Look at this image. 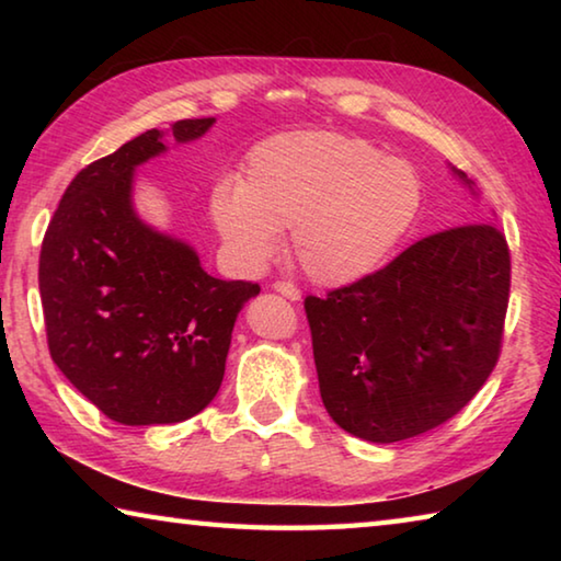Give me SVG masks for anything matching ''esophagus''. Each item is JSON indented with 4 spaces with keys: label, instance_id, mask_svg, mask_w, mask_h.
Returning a JSON list of instances; mask_svg holds the SVG:
<instances>
[{
    "label": "esophagus",
    "instance_id": "1",
    "mask_svg": "<svg viewBox=\"0 0 561 561\" xmlns=\"http://www.w3.org/2000/svg\"><path fill=\"white\" fill-rule=\"evenodd\" d=\"M274 291H279L282 297H287V299H291V301H297L301 294H299V289L294 287L291 282H274Z\"/></svg>",
    "mask_w": 561,
    "mask_h": 561
}]
</instances>
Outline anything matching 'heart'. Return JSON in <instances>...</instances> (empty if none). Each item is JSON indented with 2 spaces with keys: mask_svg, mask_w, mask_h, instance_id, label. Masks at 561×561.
I'll list each match as a JSON object with an SVG mask.
<instances>
[{
  "mask_svg": "<svg viewBox=\"0 0 561 561\" xmlns=\"http://www.w3.org/2000/svg\"><path fill=\"white\" fill-rule=\"evenodd\" d=\"M417 170L364 138L287 133L247 156L240 185L213 193L217 230L247 262H267L289 230V252L311 282L339 287L371 274L413 225Z\"/></svg>",
  "mask_w": 561,
  "mask_h": 561,
  "instance_id": "1",
  "label": "heart"
}]
</instances>
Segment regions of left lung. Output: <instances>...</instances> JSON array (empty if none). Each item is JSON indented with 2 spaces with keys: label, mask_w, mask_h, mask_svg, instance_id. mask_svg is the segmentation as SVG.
<instances>
[{
  "label": "left lung",
  "mask_w": 561,
  "mask_h": 561,
  "mask_svg": "<svg viewBox=\"0 0 561 561\" xmlns=\"http://www.w3.org/2000/svg\"><path fill=\"white\" fill-rule=\"evenodd\" d=\"M510 272L505 232L465 222L304 299L321 401L336 425L396 443L460 413L497 366Z\"/></svg>",
  "instance_id": "8db88e82"
}]
</instances>
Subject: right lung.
<instances>
[{
	"mask_svg": "<svg viewBox=\"0 0 561 561\" xmlns=\"http://www.w3.org/2000/svg\"><path fill=\"white\" fill-rule=\"evenodd\" d=\"M215 118L173 123L180 144ZM146 130L76 175L46 227L39 291L49 354L103 415L180 423L220 391L234 319L260 284L215 279L130 207L133 168L165 150Z\"/></svg>",
	"mask_w": 561,
	"mask_h": 561,
	"instance_id": "1",
	"label": "right lung"
}]
</instances>
